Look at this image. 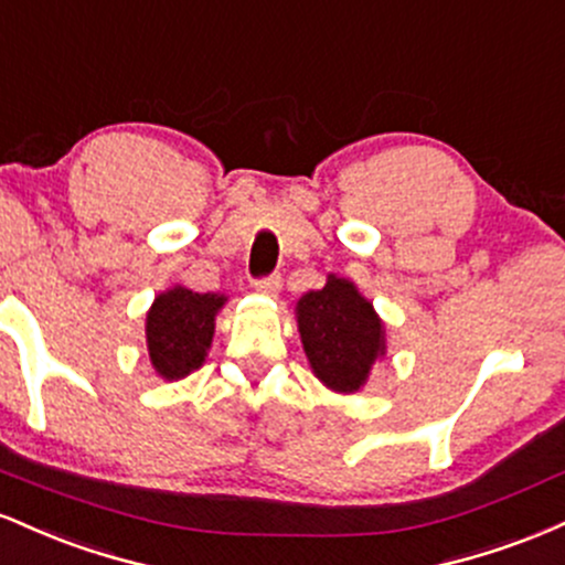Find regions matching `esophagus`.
<instances>
[{
	"instance_id": "esophagus-1",
	"label": "esophagus",
	"mask_w": 565,
	"mask_h": 565,
	"mask_svg": "<svg viewBox=\"0 0 565 565\" xmlns=\"http://www.w3.org/2000/svg\"><path fill=\"white\" fill-rule=\"evenodd\" d=\"M255 289L263 291V295L276 297L278 291H281V274H270V276L255 278Z\"/></svg>"
}]
</instances>
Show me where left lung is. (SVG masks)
<instances>
[{"label":"left lung","instance_id":"1","mask_svg":"<svg viewBox=\"0 0 565 565\" xmlns=\"http://www.w3.org/2000/svg\"><path fill=\"white\" fill-rule=\"evenodd\" d=\"M297 327L313 374L332 391H359L385 353L382 321L345 278L329 276L327 287L308 291L297 302Z\"/></svg>","mask_w":565,"mask_h":565}]
</instances>
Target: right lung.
Masks as SVG:
<instances>
[{"mask_svg":"<svg viewBox=\"0 0 565 565\" xmlns=\"http://www.w3.org/2000/svg\"><path fill=\"white\" fill-rule=\"evenodd\" d=\"M223 295H199L174 287L157 297L148 310L146 340L151 364L164 380H180L201 366L215 334V313Z\"/></svg>","mask_w":565,"mask_h":565,"instance_id":"add662e5","label":"right lung"}]
</instances>
